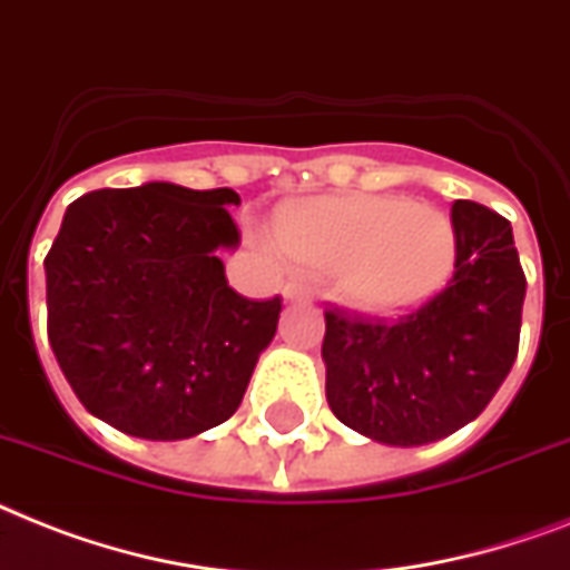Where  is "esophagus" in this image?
<instances>
[{"mask_svg":"<svg viewBox=\"0 0 570 570\" xmlns=\"http://www.w3.org/2000/svg\"><path fill=\"white\" fill-rule=\"evenodd\" d=\"M284 298L286 301H309V289L304 284H286Z\"/></svg>","mask_w":570,"mask_h":570,"instance_id":"34e87169","label":"esophagus"}]
</instances>
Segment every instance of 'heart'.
<instances>
[{"label":"heart","instance_id":"obj_1","mask_svg":"<svg viewBox=\"0 0 570 570\" xmlns=\"http://www.w3.org/2000/svg\"><path fill=\"white\" fill-rule=\"evenodd\" d=\"M277 248L301 269L340 272V293L365 313L395 316L442 289L456 261L445 213L401 196H331L286 205Z\"/></svg>","mask_w":570,"mask_h":570}]
</instances>
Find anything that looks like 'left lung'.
Wrapping results in <instances>:
<instances>
[{"instance_id": "8db88e82", "label": "left lung", "mask_w": 570, "mask_h": 570, "mask_svg": "<svg viewBox=\"0 0 570 570\" xmlns=\"http://www.w3.org/2000/svg\"><path fill=\"white\" fill-rule=\"evenodd\" d=\"M453 277L397 322L325 309L322 360L333 415L383 445L415 448L478 419L518 354L527 277L512 225L453 202Z\"/></svg>"}]
</instances>
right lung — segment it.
<instances>
[{
  "label": "right lung",
  "instance_id": "1",
  "mask_svg": "<svg viewBox=\"0 0 570 570\" xmlns=\"http://www.w3.org/2000/svg\"><path fill=\"white\" fill-rule=\"evenodd\" d=\"M234 189L151 180L76 198L46 254L49 345L87 413L128 436L175 442L237 413L281 295L234 293Z\"/></svg>",
  "mask_w": 570,
  "mask_h": 570
}]
</instances>
